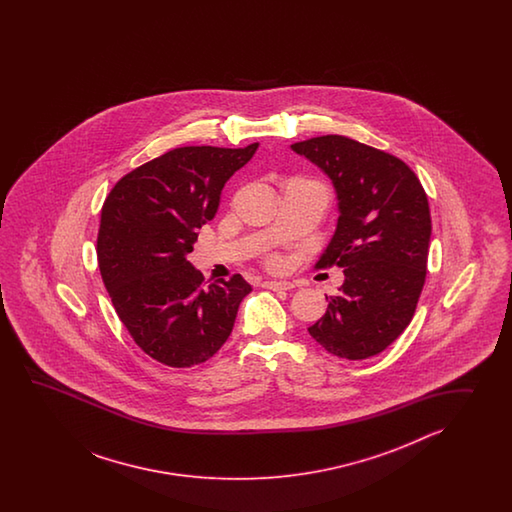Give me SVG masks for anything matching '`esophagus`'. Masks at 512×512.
<instances>
[{"mask_svg": "<svg viewBox=\"0 0 512 512\" xmlns=\"http://www.w3.org/2000/svg\"><path fill=\"white\" fill-rule=\"evenodd\" d=\"M265 289H271V291H291L294 289V283L291 282H265L263 283Z\"/></svg>", "mask_w": 512, "mask_h": 512, "instance_id": "1", "label": "esophagus"}]
</instances>
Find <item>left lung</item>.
<instances>
[{
    "label": "left lung",
    "instance_id": "left-lung-1",
    "mask_svg": "<svg viewBox=\"0 0 512 512\" xmlns=\"http://www.w3.org/2000/svg\"><path fill=\"white\" fill-rule=\"evenodd\" d=\"M331 179L337 229L318 265L344 269L326 315L307 327L340 359L379 355L412 322L426 278L432 219L425 190L408 164L342 135L294 142Z\"/></svg>",
    "mask_w": 512,
    "mask_h": 512
}]
</instances>
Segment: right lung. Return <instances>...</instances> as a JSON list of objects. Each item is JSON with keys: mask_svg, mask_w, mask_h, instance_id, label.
<instances>
[{"mask_svg": "<svg viewBox=\"0 0 512 512\" xmlns=\"http://www.w3.org/2000/svg\"><path fill=\"white\" fill-rule=\"evenodd\" d=\"M247 148H175L124 175L104 201L98 267L135 344L172 368H192L227 342L251 283L241 274L203 287L188 261L221 190L249 163Z\"/></svg>", "mask_w": 512, "mask_h": 512, "instance_id": "add662e5", "label": "right lung"}]
</instances>
